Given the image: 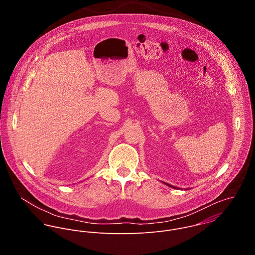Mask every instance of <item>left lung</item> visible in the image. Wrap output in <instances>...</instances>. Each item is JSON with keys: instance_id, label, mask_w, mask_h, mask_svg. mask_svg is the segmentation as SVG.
Segmentation results:
<instances>
[{"instance_id": "left-lung-1", "label": "left lung", "mask_w": 255, "mask_h": 255, "mask_svg": "<svg viewBox=\"0 0 255 255\" xmlns=\"http://www.w3.org/2000/svg\"><path fill=\"white\" fill-rule=\"evenodd\" d=\"M163 183H165V184H167L168 186H170V187H173V188H179V187H177V186H174V185H172V184H169V183H167V182H163Z\"/></svg>"}]
</instances>
